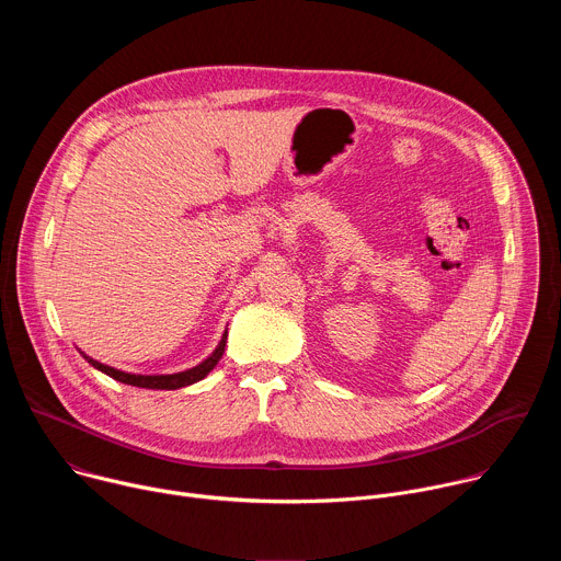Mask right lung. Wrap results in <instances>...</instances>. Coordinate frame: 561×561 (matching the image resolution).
<instances>
[{"label":"right lung","instance_id":"1","mask_svg":"<svg viewBox=\"0 0 561 561\" xmlns=\"http://www.w3.org/2000/svg\"><path fill=\"white\" fill-rule=\"evenodd\" d=\"M226 337H228V333H224L219 346L213 351V355H210L208 359H204V362L197 364L195 368H188V370L175 373V375H133V373H124V370L111 368V366H106V364H100L98 359H93V357H89V355H84V353H82V355H84V359H87L93 368L106 373L108 377H113V379H117V381H122V383H130V386H137V388L178 390V388H184V386H191V383L204 379V377L217 366V362L221 359L224 348H226Z\"/></svg>","mask_w":561,"mask_h":561}]
</instances>
